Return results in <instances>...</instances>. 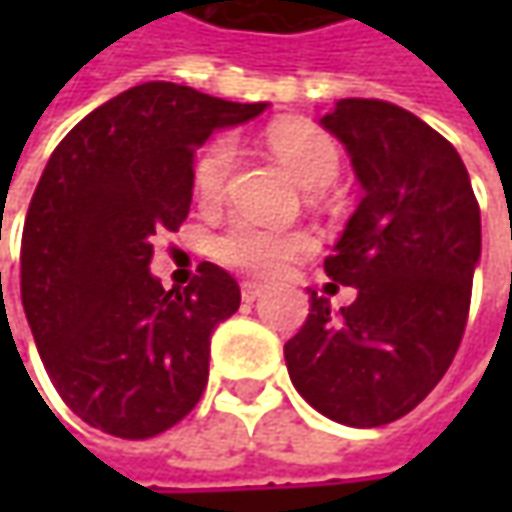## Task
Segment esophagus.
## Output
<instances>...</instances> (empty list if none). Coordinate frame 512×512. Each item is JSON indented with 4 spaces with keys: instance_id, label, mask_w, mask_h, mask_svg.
Wrapping results in <instances>:
<instances>
[{
    "instance_id": "34e87169",
    "label": "esophagus",
    "mask_w": 512,
    "mask_h": 512,
    "mask_svg": "<svg viewBox=\"0 0 512 512\" xmlns=\"http://www.w3.org/2000/svg\"><path fill=\"white\" fill-rule=\"evenodd\" d=\"M265 290L267 287L259 285V282H242V299H245V302H256Z\"/></svg>"
}]
</instances>
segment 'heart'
<instances>
[{
    "label": "heart",
    "instance_id": "1",
    "mask_svg": "<svg viewBox=\"0 0 512 512\" xmlns=\"http://www.w3.org/2000/svg\"><path fill=\"white\" fill-rule=\"evenodd\" d=\"M267 145L305 190H322L339 173V150L322 130L282 125L270 130ZM233 170H236V145L233 139L222 136L196 162V193L205 205L222 202L233 179ZM313 245H316L313 236L305 230L270 227L239 216L219 233L213 253L227 267L245 270L253 276H279L293 259L310 253Z\"/></svg>",
    "mask_w": 512,
    "mask_h": 512
}]
</instances>
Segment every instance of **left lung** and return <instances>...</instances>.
<instances>
[{"label": "left lung", "mask_w": 512, "mask_h": 512, "mask_svg": "<svg viewBox=\"0 0 512 512\" xmlns=\"http://www.w3.org/2000/svg\"><path fill=\"white\" fill-rule=\"evenodd\" d=\"M319 125L364 190L325 259L356 302L333 313L310 293L307 322L285 344L287 373L327 419L379 427L422 402L459 350L482 216L462 156L410 110L339 99Z\"/></svg>", "instance_id": "obj_1"}]
</instances>
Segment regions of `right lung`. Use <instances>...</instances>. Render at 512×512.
Wrapping results in <instances>:
<instances>
[{
  "instance_id": "obj_1",
  "label": "right lung",
  "mask_w": 512,
  "mask_h": 512,
  "mask_svg": "<svg viewBox=\"0 0 512 512\" xmlns=\"http://www.w3.org/2000/svg\"><path fill=\"white\" fill-rule=\"evenodd\" d=\"M267 108L145 82L90 110L48 159L22 233V305L50 382L90 427L150 439L199 402L210 333L242 293L213 262L165 290L153 236L187 219L196 148Z\"/></svg>"
}]
</instances>
